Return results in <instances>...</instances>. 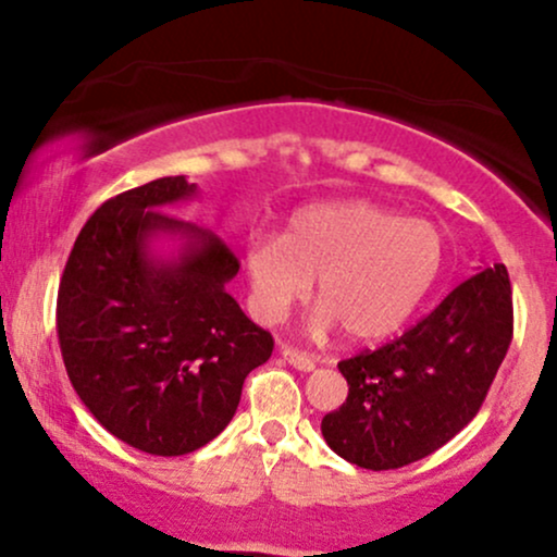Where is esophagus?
<instances>
[{
	"mask_svg": "<svg viewBox=\"0 0 557 557\" xmlns=\"http://www.w3.org/2000/svg\"><path fill=\"white\" fill-rule=\"evenodd\" d=\"M280 356H283V359L290 363V367H296L298 372H314L317 369V363H314V359H311V356H306V354H300V350H296V348H285L280 350Z\"/></svg>",
	"mask_w": 557,
	"mask_h": 557,
	"instance_id": "obj_1",
	"label": "esophagus"
}]
</instances>
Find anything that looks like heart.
I'll list each match as a JSON object with an SVG mask.
<instances>
[{"label": "heart", "instance_id": "obj_1", "mask_svg": "<svg viewBox=\"0 0 557 557\" xmlns=\"http://www.w3.org/2000/svg\"><path fill=\"white\" fill-rule=\"evenodd\" d=\"M445 233L421 216L372 201L314 203L280 235H253L246 246L248 296L261 322L290 314L317 280L311 330L341 324L356 343L398 332L424 304L445 267Z\"/></svg>", "mask_w": 557, "mask_h": 557}]
</instances>
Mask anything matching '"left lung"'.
<instances>
[{
    "label": "left lung",
    "instance_id": "obj_1",
    "mask_svg": "<svg viewBox=\"0 0 557 557\" xmlns=\"http://www.w3.org/2000/svg\"><path fill=\"white\" fill-rule=\"evenodd\" d=\"M510 337L508 270L482 267L398 341L337 363L348 398L322 419L324 440L361 469L421 461L476 417Z\"/></svg>",
    "mask_w": 557,
    "mask_h": 557
}]
</instances>
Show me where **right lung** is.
Segmentation results:
<instances>
[{
  "instance_id": "add662e5",
  "label": "right lung",
  "mask_w": 557,
  "mask_h": 557,
  "mask_svg": "<svg viewBox=\"0 0 557 557\" xmlns=\"http://www.w3.org/2000/svg\"><path fill=\"white\" fill-rule=\"evenodd\" d=\"M198 196L185 175L110 198L88 216L62 272L57 335L83 406L151 456H185L235 417L248 372L272 356L225 285L238 257L212 230L164 212ZM181 239L162 255L157 239Z\"/></svg>"
}]
</instances>
